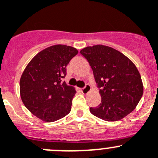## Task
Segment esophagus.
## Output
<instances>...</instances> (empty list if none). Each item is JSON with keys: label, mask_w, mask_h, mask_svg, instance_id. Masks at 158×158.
Wrapping results in <instances>:
<instances>
[{"label": "esophagus", "mask_w": 158, "mask_h": 158, "mask_svg": "<svg viewBox=\"0 0 158 158\" xmlns=\"http://www.w3.org/2000/svg\"><path fill=\"white\" fill-rule=\"evenodd\" d=\"M90 89H91L90 86H89V84H86L84 87L81 89V91L82 92V94H87L88 92L90 91Z\"/></svg>", "instance_id": "34e87169"}]
</instances>
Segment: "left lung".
<instances>
[{
    "label": "left lung",
    "mask_w": 158,
    "mask_h": 158,
    "mask_svg": "<svg viewBox=\"0 0 158 158\" xmlns=\"http://www.w3.org/2000/svg\"><path fill=\"white\" fill-rule=\"evenodd\" d=\"M93 70L102 102L90 108L93 115L106 121L120 120L135 109L143 94L141 76L122 52L103 45L80 51Z\"/></svg>",
    "instance_id": "1"
}]
</instances>
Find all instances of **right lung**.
Wrapping results in <instances>:
<instances>
[{"label":"right lung","mask_w":158,"mask_h":158,"mask_svg":"<svg viewBox=\"0 0 158 158\" xmlns=\"http://www.w3.org/2000/svg\"><path fill=\"white\" fill-rule=\"evenodd\" d=\"M77 53L72 46L52 45L38 52L24 69L19 82L21 99L43 121H56L70 113L76 91L62 79L66 66Z\"/></svg>","instance_id":"add662e5"}]
</instances>
